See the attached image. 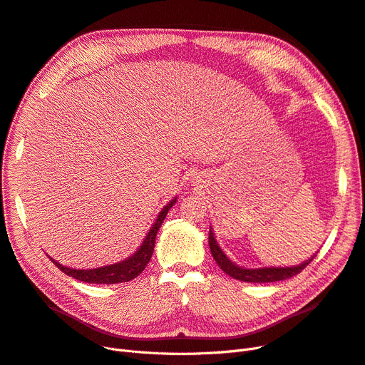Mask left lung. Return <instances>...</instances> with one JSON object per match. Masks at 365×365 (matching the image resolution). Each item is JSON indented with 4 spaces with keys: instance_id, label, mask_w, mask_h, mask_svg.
I'll return each mask as SVG.
<instances>
[{
    "instance_id": "1",
    "label": "left lung",
    "mask_w": 365,
    "mask_h": 365,
    "mask_svg": "<svg viewBox=\"0 0 365 365\" xmlns=\"http://www.w3.org/2000/svg\"><path fill=\"white\" fill-rule=\"evenodd\" d=\"M209 246H210V252H212L213 259L216 261V264L222 268V270H224L232 279L242 280V282H250V283H268V282H277V280H284V279L294 277L299 272H303L304 268L316 257V253H314L312 258L306 259L304 262H301L298 265H292V267L246 268V267H242L239 264L232 262L225 255V252L220 249V246L217 245V242L215 239V234H213V228L212 227H210V231H209Z\"/></svg>"
}]
</instances>
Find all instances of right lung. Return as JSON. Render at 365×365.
<instances>
[{
  "label": "right lung",
  "mask_w": 365,
  "mask_h": 365,
  "mask_svg": "<svg viewBox=\"0 0 365 365\" xmlns=\"http://www.w3.org/2000/svg\"><path fill=\"white\" fill-rule=\"evenodd\" d=\"M178 201V197H174L171 201H168L167 205H164L163 210L160 212V215L156 216L155 224L150 227L148 235L145 237L143 243L141 246L133 253L131 257L125 258L123 261L110 264V265H104V267H98V268H89V270H77V268H70L66 265H61L59 262H56L53 258H51V261L59 268L62 273H66L70 277H74L81 282H86V283H104V284H113V283H122V282H130L133 279H135L141 272L145 270L146 265L149 264L152 253H153V247H155V239L160 227L163 225V222L168 213V210L173 207L174 202Z\"/></svg>",
  "instance_id": "1"
}]
</instances>
